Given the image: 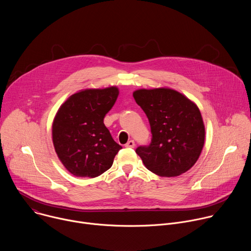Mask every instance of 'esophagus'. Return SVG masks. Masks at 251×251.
I'll return each instance as SVG.
<instances>
[{
  "label": "esophagus",
  "mask_w": 251,
  "mask_h": 251,
  "mask_svg": "<svg viewBox=\"0 0 251 251\" xmlns=\"http://www.w3.org/2000/svg\"><path fill=\"white\" fill-rule=\"evenodd\" d=\"M125 147H127V148H134L135 147V142L133 140L128 141L126 144H125Z\"/></svg>",
  "instance_id": "obj_1"
}]
</instances>
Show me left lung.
<instances>
[{
	"label": "left lung",
	"instance_id": "obj_1",
	"mask_svg": "<svg viewBox=\"0 0 251 251\" xmlns=\"http://www.w3.org/2000/svg\"><path fill=\"white\" fill-rule=\"evenodd\" d=\"M133 96L151 126V144L136 149L145 167L161 176L189 171L201 153L205 137L197 104L167 87L138 89Z\"/></svg>",
	"mask_w": 251,
	"mask_h": 251
}]
</instances>
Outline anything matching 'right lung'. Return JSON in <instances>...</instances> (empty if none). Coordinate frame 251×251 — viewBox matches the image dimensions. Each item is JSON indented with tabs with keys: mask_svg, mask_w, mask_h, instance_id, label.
Wrapping results in <instances>:
<instances>
[{
	"mask_svg": "<svg viewBox=\"0 0 251 251\" xmlns=\"http://www.w3.org/2000/svg\"><path fill=\"white\" fill-rule=\"evenodd\" d=\"M119 94L116 86L84 89L69 96L52 123L58 159L75 176L95 177L111 168L122 147L103 123Z\"/></svg>",
	"mask_w": 251,
	"mask_h": 251,
	"instance_id": "add662e5",
	"label": "right lung"
}]
</instances>
